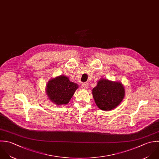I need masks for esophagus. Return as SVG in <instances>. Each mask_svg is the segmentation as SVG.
Wrapping results in <instances>:
<instances>
[{"instance_id": "obj_1", "label": "esophagus", "mask_w": 159, "mask_h": 159, "mask_svg": "<svg viewBox=\"0 0 159 159\" xmlns=\"http://www.w3.org/2000/svg\"><path fill=\"white\" fill-rule=\"evenodd\" d=\"M82 87L84 89H87L88 87H89V84L87 83H83L82 84Z\"/></svg>"}]
</instances>
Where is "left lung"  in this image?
<instances>
[{"label": "left lung", "instance_id": "left-lung-1", "mask_svg": "<svg viewBox=\"0 0 159 159\" xmlns=\"http://www.w3.org/2000/svg\"><path fill=\"white\" fill-rule=\"evenodd\" d=\"M92 95L97 106L100 110L110 111L123 101L125 89L121 82L102 79L97 82V86L93 89Z\"/></svg>", "mask_w": 159, "mask_h": 159}]
</instances>
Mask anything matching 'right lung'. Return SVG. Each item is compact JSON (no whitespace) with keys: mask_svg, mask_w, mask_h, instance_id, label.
Masks as SVG:
<instances>
[{"mask_svg":"<svg viewBox=\"0 0 159 159\" xmlns=\"http://www.w3.org/2000/svg\"><path fill=\"white\" fill-rule=\"evenodd\" d=\"M79 85L70 81L68 77L59 75L50 79L46 87V93L53 103L57 106L67 104Z\"/></svg>","mask_w":159,"mask_h":159,"instance_id":"add662e5","label":"right lung"}]
</instances>
